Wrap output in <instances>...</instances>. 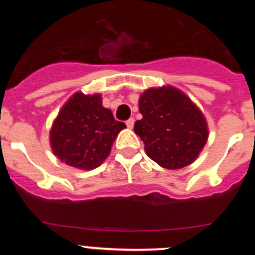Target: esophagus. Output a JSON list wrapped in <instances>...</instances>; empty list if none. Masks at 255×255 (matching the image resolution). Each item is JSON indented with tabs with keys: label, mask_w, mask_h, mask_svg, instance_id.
Wrapping results in <instances>:
<instances>
[{
	"label": "esophagus",
	"mask_w": 255,
	"mask_h": 255,
	"mask_svg": "<svg viewBox=\"0 0 255 255\" xmlns=\"http://www.w3.org/2000/svg\"><path fill=\"white\" fill-rule=\"evenodd\" d=\"M126 126H128L129 129H132V126H134V119H129V120L126 121Z\"/></svg>",
	"instance_id": "34e87169"
}]
</instances>
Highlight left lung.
<instances>
[{
	"label": "left lung",
	"instance_id": "1",
	"mask_svg": "<svg viewBox=\"0 0 255 255\" xmlns=\"http://www.w3.org/2000/svg\"><path fill=\"white\" fill-rule=\"evenodd\" d=\"M143 119L134 125L148 157L164 168L190 164L208 139L207 123L197 106L176 88H153L139 100Z\"/></svg>",
	"mask_w": 255,
	"mask_h": 255
}]
</instances>
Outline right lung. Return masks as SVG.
Segmentation results:
<instances>
[{
    "instance_id": "obj_1",
    "label": "right lung",
    "mask_w": 255,
    "mask_h": 255,
    "mask_svg": "<svg viewBox=\"0 0 255 255\" xmlns=\"http://www.w3.org/2000/svg\"><path fill=\"white\" fill-rule=\"evenodd\" d=\"M126 128L102 106L100 94L75 93L51 130V147L61 162L82 170L98 167L110 154L119 131Z\"/></svg>"
}]
</instances>
